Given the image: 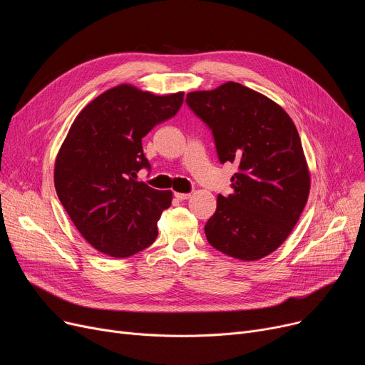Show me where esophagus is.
<instances>
[{"label":"esophagus","instance_id":"obj_1","mask_svg":"<svg viewBox=\"0 0 365 365\" xmlns=\"http://www.w3.org/2000/svg\"><path fill=\"white\" fill-rule=\"evenodd\" d=\"M175 197H176L178 200L183 201V200H187V198L190 197V194H182V192H175Z\"/></svg>","mask_w":365,"mask_h":365}]
</instances>
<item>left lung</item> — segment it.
Returning <instances> with one entry per match:
<instances>
[{"label": "left lung", "mask_w": 365, "mask_h": 365, "mask_svg": "<svg viewBox=\"0 0 365 365\" xmlns=\"http://www.w3.org/2000/svg\"><path fill=\"white\" fill-rule=\"evenodd\" d=\"M186 105L208 127L220 164L232 163V194L217 195L204 226L216 250L257 260L290 235L309 195V173L296 125L266 96L229 81L186 94Z\"/></svg>", "instance_id": "8db88e82"}]
</instances>
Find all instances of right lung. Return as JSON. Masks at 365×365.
Instances as JSON below:
<instances>
[{
	"instance_id": "right-lung-1",
	"label": "right lung",
	"mask_w": 365,
	"mask_h": 365,
	"mask_svg": "<svg viewBox=\"0 0 365 365\" xmlns=\"http://www.w3.org/2000/svg\"><path fill=\"white\" fill-rule=\"evenodd\" d=\"M182 103L183 93L155 96L123 84L98 96L71 125L56 158L54 186L96 250L130 257L155 241L171 192L138 182L142 168L150 170L142 139Z\"/></svg>"
}]
</instances>
